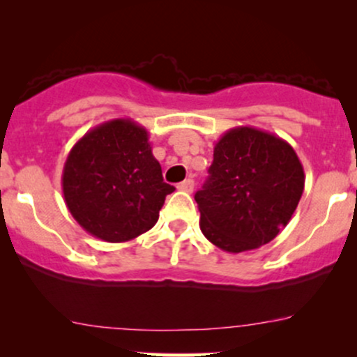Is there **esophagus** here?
<instances>
[{"label":"esophagus","mask_w":357,"mask_h":357,"mask_svg":"<svg viewBox=\"0 0 357 357\" xmlns=\"http://www.w3.org/2000/svg\"><path fill=\"white\" fill-rule=\"evenodd\" d=\"M178 190L179 191H184V192H191L192 190H195V181H192L191 178L184 179L181 184H178Z\"/></svg>","instance_id":"1"}]
</instances>
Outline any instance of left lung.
Masks as SVG:
<instances>
[{"label": "left lung", "mask_w": 357, "mask_h": 357, "mask_svg": "<svg viewBox=\"0 0 357 357\" xmlns=\"http://www.w3.org/2000/svg\"><path fill=\"white\" fill-rule=\"evenodd\" d=\"M208 173L195 195L199 228L223 252H248L272 241L304 192V167L294 147L255 127L227 130Z\"/></svg>", "instance_id": "1"}]
</instances>
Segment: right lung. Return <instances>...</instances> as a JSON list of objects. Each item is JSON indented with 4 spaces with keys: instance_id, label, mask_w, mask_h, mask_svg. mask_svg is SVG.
<instances>
[{
    "instance_id": "add662e5",
    "label": "right lung",
    "mask_w": 357,
    "mask_h": 357,
    "mask_svg": "<svg viewBox=\"0 0 357 357\" xmlns=\"http://www.w3.org/2000/svg\"><path fill=\"white\" fill-rule=\"evenodd\" d=\"M68 211L96 238L129 241L154 227L166 196L149 132L130 119L90 129L72 147L61 174Z\"/></svg>"
}]
</instances>
